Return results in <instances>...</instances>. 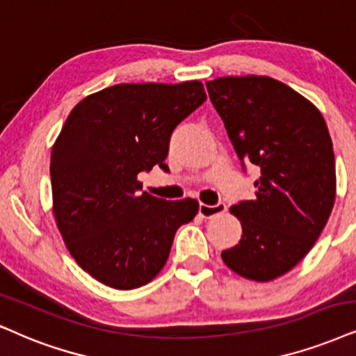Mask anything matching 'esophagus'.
Wrapping results in <instances>:
<instances>
[{"label": "esophagus", "instance_id": "obj_1", "mask_svg": "<svg viewBox=\"0 0 356 356\" xmlns=\"http://www.w3.org/2000/svg\"><path fill=\"white\" fill-rule=\"evenodd\" d=\"M225 210H227V205H225L223 202H218V204H215V205H207V204L199 205V211L204 218H211V217H215V215L223 213Z\"/></svg>", "mask_w": 356, "mask_h": 356}]
</instances>
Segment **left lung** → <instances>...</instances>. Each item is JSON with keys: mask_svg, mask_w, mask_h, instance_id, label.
<instances>
[{"mask_svg": "<svg viewBox=\"0 0 356 356\" xmlns=\"http://www.w3.org/2000/svg\"><path fill=\"white\" fill-rule=\"evenodd\" d=\"M243 169H259L253 200L230 211L238 245L222 253L232 271L268 282L291 271L316 245L335 202V156L325 120L300 93L271 77L207 82Z\"/></svg>", "mask_w": 356, "mask_h": 356, "instance_id": "obj_1", "label": "left lung"}]
</instances>
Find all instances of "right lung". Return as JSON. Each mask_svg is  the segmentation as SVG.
I'll list each match as a JSON object with an SVG mask.
<instances>
[{"label":"right lung","mask_w":356,"mask_h":356,"mask_svg":"<svg viewBox=\"0 0 356 356\" xmlns=\"http://www.w3.org/2000/svg\"><path fill=\"white\" fill-rule=\"evenodd\" d=\"M207 100L199 80L120 83L70 111L51 154L54 217L72 258L115 289L152 281L199 202L139 193L138 174L165 169L170 134Z\"/></svg>","instance_id":"right-lung-1"}]
</instances>
